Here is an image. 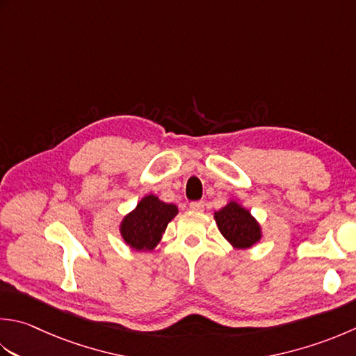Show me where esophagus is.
I'll use <instances>...</instances> for the list:
<instances>
[{"instance_id": "1", "label": "esophagus", "mask_w": 356, "mask_h": 356, "mask_svg": "<svg viewBox=\"0 0 356 356\" xmlns=\"http://www.w3.org/2000/svg\"><path fill=\"white\" fill-rule=\"evenodd\" d=\"M190 208H191V210H194V211H204L205 202L204 200H194V202H191V204H190Z\"/></svg>"}]
</instances>
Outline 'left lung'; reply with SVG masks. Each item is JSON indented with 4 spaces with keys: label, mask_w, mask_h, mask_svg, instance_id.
Returning a JSON list of instances; mask_svg holds the SVG:
<instances>
[{
    "label": "left lung",
    "mask_w": 356,
    "mask_h": 356,
    "mask_svg": "<svg viewBox=\"0 0 356 356\" xmlns=\"http://www.w3.org/2000/svg\"><path fill=\"white\" fill-rule=\"evenodd\" d=\"M214 219L224 238L236 248H250L261 239V228L257 222L250 211L236 202H229L222 210L216 211Z\"/></svg>",
    "instance_id": "8db88e82"
}]
</instances>
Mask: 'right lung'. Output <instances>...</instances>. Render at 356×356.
Listing matches in <instances>:
<instances>
[{
	"mask_svg": "<svg viewBox=\"0 0 356 356\" xmlns=\"http://www.w3.org/2000/svg\"><path fill=\"white\" fill-rule=\"evenodd\" d=\"M176 214V205L165 204L149 194L123 219L120 232L124 242L136 250H152Z\"/></svg>",
	"mask_w": 356,
	"mask_h": 356,
	"instance_id": "right-lung-1",
	"label": "right lung"
}]
</instances>
